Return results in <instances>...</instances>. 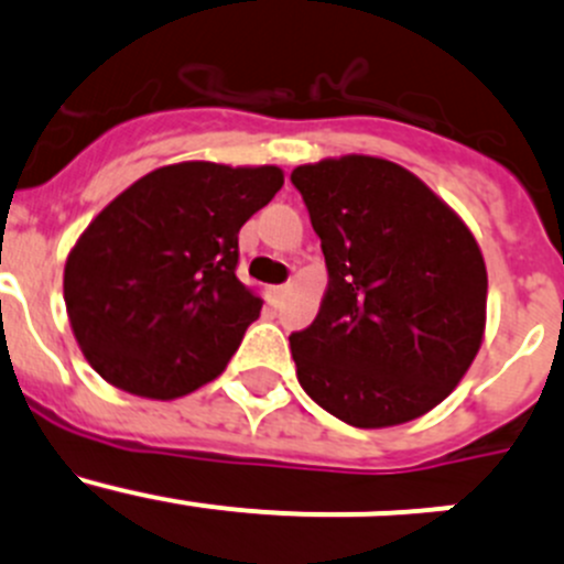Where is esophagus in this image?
Masks as SVG:
<instances>
[{"label": "esophagus", "mask_w": 564, "mask_h": 564, "mask_svg": "<svg viewBox=\"0 0 564 564\" xmlns=\"http://www.w3.org/2000/svg\"><path fill=\"white\" fill-rule=\"evenodd\" d=\"M286 294H289V286H272L270 289V297L275 305H281L283 300H286Z\"/></svg>", "instance_id": "esophagus-1"}]
</instances>
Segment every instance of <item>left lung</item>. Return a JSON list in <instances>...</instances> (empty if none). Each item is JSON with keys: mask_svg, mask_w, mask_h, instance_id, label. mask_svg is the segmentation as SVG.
<instances>
[{"mask_svg": "<svg viewBox=\"0 0 564 564\" xmlns=\"http://www.w3.org/2000/svg\"><path fill=\"white\" fill-rule=\"evenodd\" d=\"M327 264L308 329L289 335L303 390L355 429L423 417L469 371L488 275L469 226L420 176L371 155L292 172Z\"/></svg>", "mask_w": 564, "mask_h": 564, "instance_id": "left-lung-1", "label": "left lung"}]
</instances>
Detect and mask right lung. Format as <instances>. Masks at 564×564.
Wrapping results in <instances>:
<instances>
[{
	"mask_svg": "<svg viewBox=\"0 0 564 564\" xmlns=\"http://www.w3.org/2000/svg\"><path fill=\"white\" fill-rule=\"evenodd\" d=\"M278 166L185 161L124 187L65 261V305L89 366L172 401L220 377L261 297L237 278L242 224L281 191Z\"/></svg>",
	"mask_w": 564,
	"mask_h": 564,
	"instance_id": "obj_1",
	"label": "right lung"
}]
</instances>
